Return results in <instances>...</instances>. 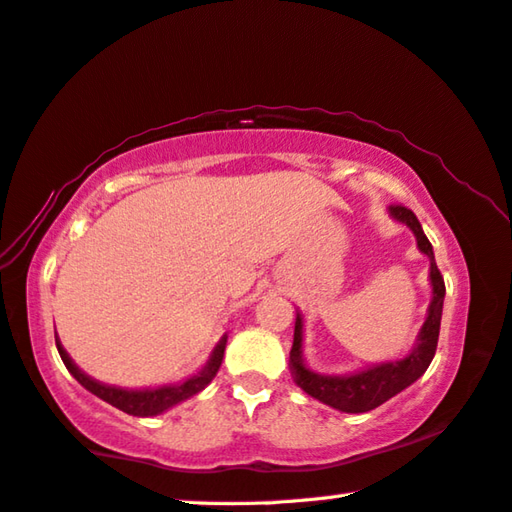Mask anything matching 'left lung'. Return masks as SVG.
Here are the masks:
<instances>
[{"label": "left lung", "instance_id": "obj_1", "mask_svg": "<svg viewBox=\"0 0 512 512\" xmlns=\"http://www.w3.org/2000/svg\"><path fill=\"white\" fill-rule=\"evenodd\" d=\"M396 221H401L415 232L417 246L424 255L431 259V287H433V300L428 305L426 323L421 326L417 346L412 348L410 355H405L403 360L396 362H383L373 364V367L348 373V376H321L305 367L303 362V316H296V328H294V346L289 353V367L294 373L296 385L303 389L305 394H310L312 399L330 405V408L342 410V412H369L385 401L392 399L405 387H410L417 378L424 376L428 364L433 362L437 337H440V321H442V305H444V278L440 269L435 264L433 246L426 239L424 230L417 221V216L403 205L389 207Z\"/></svg>", "mask_w": 512, "mask_h": 512}]
</instances>
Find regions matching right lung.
I'll list each match as a JSON object with an SVG mask.
<instances>
[{
	"label": "right lung",
	"instance_id": "add662e5",
	"mask_svg": "<svg viewBox=\"0 0 512 512\" xmlns=\"http://www.w3.org/2000/svg\"><path fill=\"white\" fill-rule=\"evenodd\" d=\"M225 344H227V337L223 335V339L216 344L212 358H209L205 367H202L196 373V376L186 378L184 383L166 385V387H157V389H123V387H111V385L97 383V380H93L91 376H86V373L70 360L66 348H63L59 339H56V348H59L61 360H63V364H66V369L72 373V376H75L79 383L84 385L91 394L100 396L102 401L111 403L113 408L123 410V412H127V415H134V417L161 415L164 410L173 408V405L191 399V396H196L198 392H202V389L212 383L216 371L221 369Z\"/></svg>",
	"mask_w": 512,
	"mask_h": 512
}]
</instances>
